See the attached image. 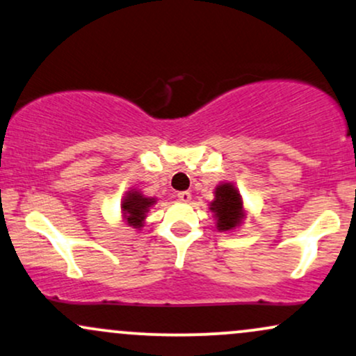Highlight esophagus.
<instances>
[{
	"mask_svg": "<svg viewBox=\"0 0 356 356\" xmlns=\"http://www.w3.org/2000/svg\"><path fill=\"white\" fill-rule=\"evenodd\" d=\"M177 197H179V201H182V202H189L192 195H191V192H189V191H182V192H179Z\"/></svg>",
	"mask_w": 356,
	"mask_h": 356,
	"instance_id": "esophagus-1",
	"label": "esophagus"
}]
</instances>
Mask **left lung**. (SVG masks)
<instances>
[{
	"label": "left lung",
	"mask_w": 356,
	"mask_h": 356,
	"mask_svg": "<svg viewBox=\"0 0 356 356\" xmlns=\"http://www.w3.org/2000/svg\"><path fill=\"white\" fill-rule=\"evenodd\" d=\"M214 201L211 202V211L214 212V218L218 220L219 231H232L241 226L244 219L243 199L239 191L231 182H222L216 187Z\"/></svg>",
	"instance_id": "8db88e82"
}]
</instances>
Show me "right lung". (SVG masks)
Masks as SVG:
<instances>
[{
	"label": "right lung",
	"mask_w": 356,
	"mask_h": 356,
	"mask_svg": "<svg viewBox=\"0 0 356 356\" xmlns=\"http://www.w3.org/2000/svg\"><path fill=\"white\" fill-rule=\"evenodd\" d=\"M155 204L154 197H145L142 192L129 191L125 197L122 199V214L127 220V224L136 229H140L144 226V220L147 218V212Z\"/></svg>",
	"instance_id": "add662e5"
}]
</instances>
